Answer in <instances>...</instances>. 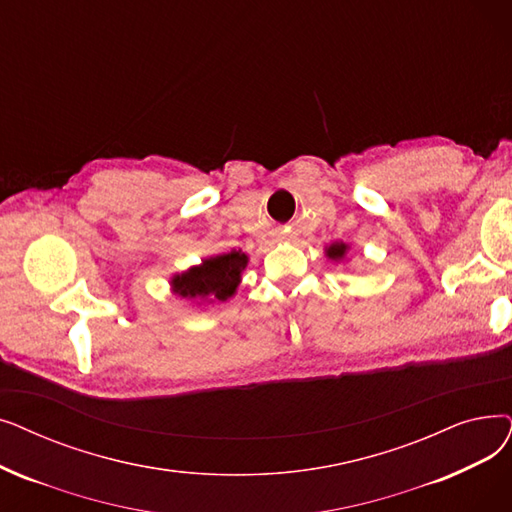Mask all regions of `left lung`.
I'll return each mask as SVG.
<instances>
[{"label": "left lung", "instance_id": "obj_1", "mask_svg": "<svg viewBox=\"0 0 512 512\" xmlns=\"http://www.w3.org/2000/svg\"><path fill=\"white\" fill-rule=\"evenodd\" d=\"M347 253H349V244L343 240H335L324 247V255L335 263H341L343 259H347Z\"/></svg>", "mask_w": 512, "mask_h": 512}]
</instances>
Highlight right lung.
<instances>
[{
  "label": "right lung",
  "instance_id": "right-lung-1",
  "mask_svg": "<svg viewBox=\"0 0 512 512\" xmlns=\"http://www.w3.org/2000/svg\"><path fill=\"white\" fill-rule=\"evenodd\" d=\"M249 255L242 251L219 253L192 265L182 274H173L169 284L171 293L198 307L211 303H224L236 295V288L247 270Z\"/></svg>",
  "mask_w": 512,
  "mask_h": 512
}]
</instances>
